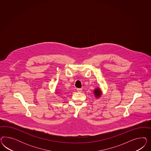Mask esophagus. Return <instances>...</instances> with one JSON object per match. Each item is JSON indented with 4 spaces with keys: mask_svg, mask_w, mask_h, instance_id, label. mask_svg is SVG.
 <instances>
[{
    "mask_svg": "<svg viewBox=\"0 0 151 151\" xmlns=\"http://www.w3.org/2000/svg\"><path fill=\"white\" fill-rule=\"evenodd\" d=\"M77 91L78 92H82V88H77Z\"/></svg>",
    "mask_w": 151,
    "mask_h": 151,
    "instance_id": "esophagus-1",
    "label": "esophagus"
}]
</instances>
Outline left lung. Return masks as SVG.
<instances>
[{"label": "left lung", "instance_id": "obj_1", "mask_svg": "<svg viewBox=\"0 0 151 151\" xmlns=\"http://www.w3.org/2000/svg\"><path fill=\"white\" fill-rule=\"evenodd\" d=\"M93 92H94V95L95 96V97L97 98V99L100 97V96L102 95V92L101 91L100 88L99 87H97V88H95Z\"/></svg>", "mask_w": 151, "mask_h": 151}]
</instances>
